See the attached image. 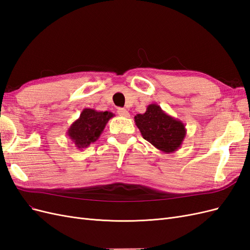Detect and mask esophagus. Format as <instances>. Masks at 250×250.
<instances>
[{
	"label": "esophagus",
	"mask_w": 250,
	"mask_h": 250,
	"mask_svg": "<svg viewBox=\"0 0 250 250\" xmlns=\"http://www.w3.org/2000/svg\"><path fill=\"white\" fill-rule=\"evenodd\" d=\"M118 113L121 116V117H124V118H128L130 115L129 112H128L125 108H119L118 109Z\"/></svg>",
	"instance_id": "obj_1"
}]
</instances>
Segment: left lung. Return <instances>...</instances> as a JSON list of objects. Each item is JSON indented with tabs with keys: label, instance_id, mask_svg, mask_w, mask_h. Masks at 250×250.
<instances>
[{
	"label": "left lung",
	"instance_id": "obj_1",
	"mask_svg": "<svg viewBox=\"0 0 250 250\" xmlns=\"http://www.w3.org/2000/svg\"><path fill=\"white\" fill-rule=\"evenodd\" d=\"M142 137L164 153H174L183 145L187 129L180 120L169 116L160 105L150 104L134 117Z\"/></svg>",
	"mask_w": 250,
	"mask_h": 250
}]
</instances>
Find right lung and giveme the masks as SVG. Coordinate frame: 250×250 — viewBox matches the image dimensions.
<instances>
[{"instance_id": "right-lung-1", "label": "right lung", "mask_w": 250, "mask_h": 250, "mask_svg": "<svg viewBox=\"0 0 250 250\" xmlns=\"http://www.w3.org/2000/svg\"><path fill=\"white\" fill-rule=\"evenodd\" d=\"M113 116L115 115L110 111L84 108L80 113V117L67 129V137L72 140L77 149L87 148L100 138L105 126Z\"/></svg>"}]
</instances>
